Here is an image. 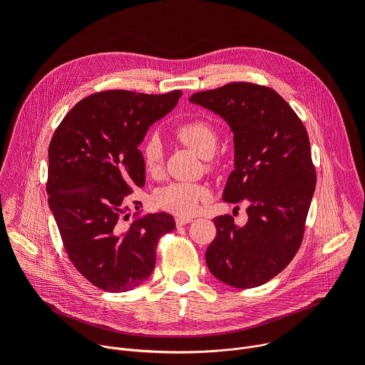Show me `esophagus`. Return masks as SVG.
<instances>
[{
	"label": "esophagus",
	"mask_w": 365,
	"mask_h": 365,
	"mask_svg": "<svg viewBox=\"0 0 365 365\" xmlns=\"http://www.w3.org/2000/svg\"><path fill=\"white\" fill-rule=\"evenodd\" d=\"M193 220L189 218V217H178L176 218V225L178 227H182V225H186V224H190Z\"/></svg>",
	"instance_id": "esophagus-1"
}]
</instances>
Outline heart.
<instances>
[{"label": "heart", "instance_id": "heart-1", "mask_svg": "<svg viewBox=\"0 0 365 365\" xmlns=\"http://www.w3.org/2000/svg\"><path fill=\"white\" fill-rule=\"evenodd\" d=\"M176 137L196 151L202 158H210L217 148L218 134L211 121L193 118L185 121L176 128ZM141 159L147 173L159 175L163 166L162 143L159 137L151 135L141 145ZM211 197V189L205 185L176 182L159 189L154 202L162 210L179 217H192L197 214L200 206Z\"/></svg>", "mask_w": 365, "mask_h": 365}]
</instances>
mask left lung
Masks as SVG:
<instances>
[{
  "mask_svg": "<svg viewBox=\"0 0 365 365\" xmlns=\"http://www.w3.org/2000/svg\"><path fill=\"white\" fill-rule=\"evenodd\" d=\"M189 101L222 117L234 133L235 169L222 199L244 200L248 215L242 227L231 215L214 218L217 237L205 252L207 269L232 287L262 286L286 269L303 240L317 186L307 131L267 86L231 82Z\"/></svg>",
  "mask_w": 365,
  "mask_h": 365,
  "instance_id": "8db88e82",
  "label": "left lung"
}]
</instances>
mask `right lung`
Segmentation results:
<instances>
[{
  "mask_svg": "<svg viewBox=\"0 0 365 365\" xmlns=\"http://www.w3.org/2000/svg\"><path fill=\"white\" fill-rule=\"evenodd\" d=\"M180 96L182 91L147 95L121 89L89 95L66 114L50 141V211L72 264L106 292H127L145 282L160 237L176 228L166 212L124 222L130 218L128 195L145 183L138 145Z\"/></svg>",
  "mask_w": 365,
  "mask_h": 365,
  "instance_id": "add662e5",
  "label": "right lung"
}]
</instances>
